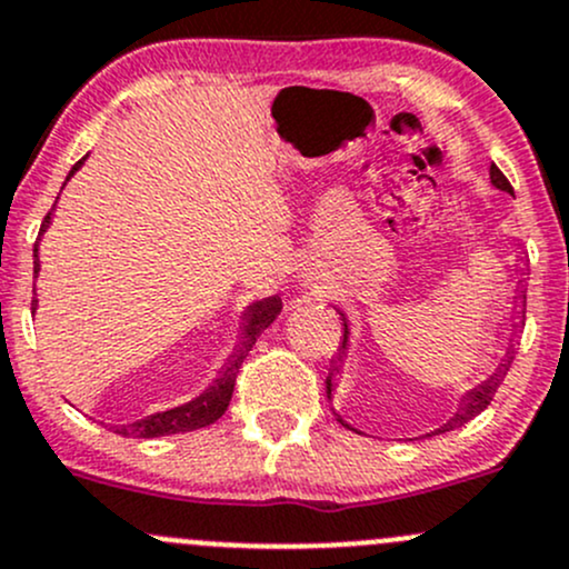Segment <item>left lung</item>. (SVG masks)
<instances>
[{"label": "left lung", "instance_id": "obj_1", "mask_svg": "<svg viewBox=\"0 0 569 569\" xmlns=\"http://www.w3.org/2000/svg\"><path fill=\"white\" fill-rule=\"evenodd\" d=\"M490 182H493V188H499V190H505V193H512V184L507 182V177L501 174L499 169H496L493 163H490ZM523 283L526 280L521 278L518 280V297H516V313H518V319L523 321V313H526V295H523ZM338 313H340V321H343V343H340V349H338V357H335L332 360V365H330V376H327V398H330V403H332V392H335V376L340 373V370H343V357H346V351H349V319H346V313L343 310L338 308ZM521 321H518V325H512V330H518V327H521ZM512 355H516V351H512V343H510V349H507V355H505V360L499 362V368L493 370V373L488 376L486 381H480V385L477 387H471V390H466L463 392V398H460V403H458V411L456 415L450 417V420L445 422V426L441 428H436L433 433H428V436H436V433H447V430H456V428H460L463 426V422H469L471 417H477L480 415L482 409H488V403L490 400H493V395H496V390H499V385H501V379H505L507 376V370H510V362H512ZM338 417V422L343 428H349V430H355V433H360V430L357 428H351L349 422L343 420V417L340 415H335Z\"/></svg>", "mask_w": 569, "mask_h": 569}]
</instances>
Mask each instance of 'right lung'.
<instances>
[{"label":"right lung","mask_w":569,"mask_h":569,"mask_svg":"<svg viewBox=\"0 0 569 569\" xmlns=\"http://www.w3.org/2000/svg\"><path fill=\"white\" fill-rule=\"evenodd\" d=\"M83 160H87V158H81L79 163L70 169L68 179L81 169ZM68 179H64V182H68ZM53 207H57V204H53ZM51 218H53V209L46 214L43 226H40L38 242H34V278H38V272H40L38 244H40V237H43V231L48 229V226H51ZM280 308H283V302H280L278 295L264 297V300H256V302H250L248 308H244L242 325H239V340H237L234 351H231V357L226 360L223 368H220L218 379H214L212 385H209L207 390L199 395V398L188 400V403H182V406H174V409L154 411V415L143 417V420L128 422V426H117L113 430H117L119 436H133V439H158V436L188 433V430L207 428V426H212L214 420H220V417L226 415V409H229L231 395H234V381H237V373H239V365H242L244 357H248V351L253 349L256 338H259V335L264 332L274 319H278ZM34 310H38V300L32 297V313H34Z\"/></svg>","instance_id":"right-lung-1"}]
</instances>
